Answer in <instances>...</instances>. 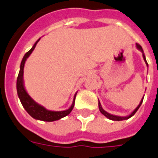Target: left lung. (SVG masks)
Wrapping results in <instances>:
<instances>
[{"instance_id":"left-lung-1","label":"left lung","mask_w":158,"mask_h":158,"mask_svg":"<svg viewBox=\"0 0 158 158\" xmlns=\"http://www.w3.org/2000/svg\"><path fill=\"white\" fill-rule=\"evenodd\" d=\"M136 48H138V49L139 50V51H141L142 53H143V60L144 62H145V63H146L147 67L148 68V62H147V60H146V57H145V55H144V52H143V48H142V47L140 46V45L139 44H136ZM143 97L144 96H143V98H142L141 101H140V103L139 104V106H137L136 108L134 109V110L130 114H129L128 116H124V117H122V116H118V115H114V114H111L108 113V112H106L105 110H104L103 108H102V106H101V102H100V101H99V103H98V106H99V110H100V111H101V113L102 114H104V115L106 116V118H108L109 119H111V120H114V121H121V120H125V119H128V118H131L132 116L134 115V114L136 113L137 110H139V107H140V106L142 105V103H143Z\"/></svg>"}]
</instances>
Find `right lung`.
Instances as JSON below:
<instances>
[{
    "mask_svg": "<svg viewBox=\"0 0 158 158\" xmlns=\"http://www.w3.org/2000/svg\"><path fill=\"white\" fill-rule=\"evenodd\" d=\"M40 39L35 42L32 48L29 50V52H27L24 54V57L21 61L20 63V68H19V73L17 77V81H16V89H17V94L19 96L20 102H21L22 106L24 108V110L27 111V113L29 114V115L33 117L35 119L38 120H42V121H47V122H52V121H56L58 120L60 118H63L65 116L68 115L71 113V111L73 110L74 105H75V99L76 96H77V93L74 96V99H73V104L72 106L66 110H62V111H52V110H48L47 109L44 107L43 106L38 104L36 101L33 100L30 96H29L28 92L24 88V63L26 62L27 58L29 57V55L32 53L34 49L36 47V44L38 42L40 41Z\"/></svg>",
    "mask_w": 158,
    "mask_h": 158,
    "instance_id": "obj_1",
    "label": "right lung"
}]
</instances>
